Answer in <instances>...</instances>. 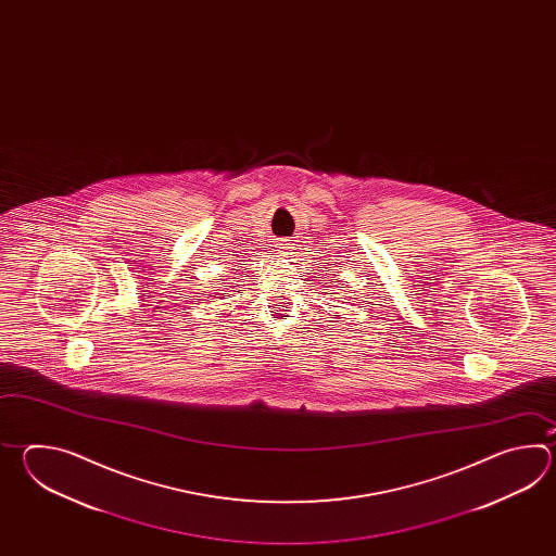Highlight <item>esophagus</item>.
I'll use <instances>...</instances> for the list:
<instances>
[{
  "instance_id": "34e87169",
  "label": "esophagus",
  "mask_w": 556,
  "mask_h": 556,
  "mask_svg": "<svg viewBox=\"0 0 556 556\" xmlns=\"http://www.w3.org/2000/svg\"><path fill=\"white\" fill-rule=\"evenodd\" d=\"M280 249L283 250L282 254H288V252H286V250L292 249V244H282V247H280Z\"/></svg>"
}]
</instances>
